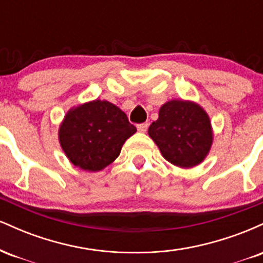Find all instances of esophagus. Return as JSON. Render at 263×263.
<instances>
[{
    "label": "esophagus",
    "instance_id": "obj_1",
    "mask_svg": "<svg viewBox=\"0 0 263 263\" xmlns=\"http://www.w3.org/2000/svg\"><path fill=\"white\" fill-rule=\"evenodd\" d=\"M147 128H148V123L144 122V123H138L137 125V129L140 132H146Z\"/></svg>",
    "mask_w": 263,
    "mask_h": 263
}]
</instances>
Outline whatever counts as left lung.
I'll list each match as a JSON object with an SVG mask.
<instances>
[{"mask_svg":"<svg viewBox=\"0 0 263 263\" xmlns=\"http://www.w3.org/2000/svg\"><path fill=\"white\" fill-rule=\"evenodd\" d=\"M148 135L168 162L183 168L203 161L213 142L206 112L190 101L173 100L163 105Z\"/></svg>","mask_w":263,"mask_h":263,"instance_id":"1","label":"left lung"}]
</instances>
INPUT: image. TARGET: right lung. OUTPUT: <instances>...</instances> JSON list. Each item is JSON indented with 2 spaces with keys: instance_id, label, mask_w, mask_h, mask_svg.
Segmentation results:
<instances>
[{
  "instance_id": "1",
  "label": "right lung",
  "mask_w": 263,
  "mask_h": 263,
  "mask_svg": "<svg viewBox=\"0 0 263 263\" xmlns=\"http://www.w3.org/2000/svg\"><path fill=\"white\" fill-rule=\"evenodd\" d=\"M136 131L119 107L95 100L69 111L60 126L59 141L74 165L98 172L119 157L122 144Z\"/></svg>"
}]
</instances>
